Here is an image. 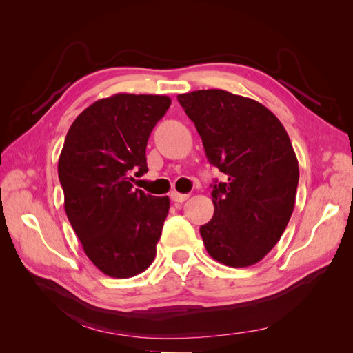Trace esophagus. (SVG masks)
Returning <instances> with one entry per match:
<instances>
[{
  "label": "esophagus",
  "mask_w": 353,
  "mask_h": 353,
  "mask_svg": "<svg viewBox=\"0 0 353 353\" xmlns=\"http://www.w3.org/2000/svg\"><path fill=\"white\" fill-rule=\"evenodd\" d=\"M170 199H172V201L175 203H183L188 199V194H181L178 191H172V193H170Z\"/></svg>",
  "instance_id": "1"
}]
</instances>
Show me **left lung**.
<instances>
[{"mask_svg":"<svg viewBox=\"0 0 353 353\" xmlns=\"http://www.w3.org/2000/svg\"><path fill=\"white\" fill-rule=\"evenodd\" d=\"M209 162L227 175L213 185V218L200 227L213 259L244 268L279 243L294 209L299 163L284 126L261 103L223 90L179 94Z\"/></svg>","mask_w":353,"mask_h":353,"instance_id":"left-lung-1","label":"left lung"}]
</instances>
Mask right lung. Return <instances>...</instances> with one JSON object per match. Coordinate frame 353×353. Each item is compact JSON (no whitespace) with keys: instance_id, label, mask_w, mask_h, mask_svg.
Returning <instances> with one entry per match:
<instances>
[{"instance_id":"obj_1","label":"right lung","mask_w":353,"mask_h":353,"mask_svg":"<svg viewBox=\"0 0 353 353\" xmlns=\"http://www.w3.org/2000/svg\"><path fill=\"white\" fill-rule=\"evenodd\" d=\"M170 105L168 95L114 94L85 109L59 159L65 210L85 254L113 279L152 265L169 212V197L134 190L145 174V147Z\"/></svg>"}]
</instances>
